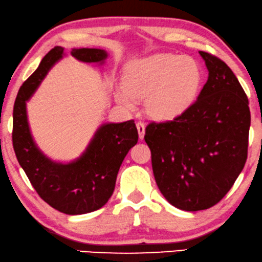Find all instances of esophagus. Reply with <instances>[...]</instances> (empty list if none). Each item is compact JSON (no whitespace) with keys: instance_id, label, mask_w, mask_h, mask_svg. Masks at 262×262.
Listing matches in <instances>:
<instances>
[{"instance_id":"1","label":"esophagus","mask_w":262,"mask_h":262,"mask_svg":"<svg viewBox=\"0 0 262 262\" xmlns=\"http://www.w3.org/2000/svg\"><path fill=\"white\" fill-rule=\"evenodd\" d=\"M136 128H138V132H139V138L142 140L143 136H145V124L142 122H138L136 123Z\"/></svg>"}]
</instances>
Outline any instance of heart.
Returning a JSON list of instances; mask_svg holds the SVG:
<instances>
[{"instance_id": "b5f03b06", "label": "heart", "mask_w": 262, "mask_h": 262, "mask_svg": "<svg viewBox=\"0 0 262 262\" xmlns=\"http://www.w3.org/2000/svg\"><path fill=\"white\" fill-rule=\"evenodd\" d=\"M202 85V69L193 58L156 53L124 66L123 79L115 89L121 105L133 109L145 98V109L157 120H171L192 104Z\"/></svg>"}]
</instances>
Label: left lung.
<instances>
[{"instance_id":"obj_1","label":"left lung","mask_w":262,"mask_h":262,"mask_svg":"<svg viewBox=\"0 0 262 262\" xmlns=\"http://www.w3.org/2000/svg\"><path fill=\"white\" fill-rule=\"evenodd\" d=\"M209 71L197 101L172 121L146 127L153 174L169 204L185 211L213 206L245 166L248 98L226 62L200 51Z\"/></svg>"}]
</instances>
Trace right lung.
Returning a JSON list of instances; mask_svg holds the SVG:
<instances>
[{"instance_id":"right-lung-1","label":"right lung","mask_w":262,"mask_h":262,"mask_svg":"<svg viewBox=\"0 0 262 262\" xmlns=\"http://www.w3.org/2000/svg\"><path fill=\"white\" fill-rule=\"evenodd\" d=\"M72 57L84 62L104 64L108 53L99 49H73ZM64 56L56 46L22 84L13 112V147L17 161L36 192L47 204L66 215H82L102 208L115 189L121 164L139 139L134 121L103 123L82 156L59 163L43 154L33 139L26 104L53 65Z\"/></svg>"}]
</instances>
